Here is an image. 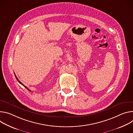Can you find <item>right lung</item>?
<instances>
[{"mask_svg": "<svg viewBox=\"0 0 133 133\" xmlns=\"http://www.w3.org/2000/svg\"><path fill=\"white\" fill-rule=\"evenodd\" d=\"M15 77H16V79H17V81H18V82H19V83H21V84H22V85H23V86H24V87H25V88H26V89H28V90H29V89H28V88H27V87H26V86H25V85H24V84H23V83H22V82H21V81H19V80H18V78H17V77H16V75H15ZM29 91H31V90H29Z\"/></svg>", "mask_w": 133, "mask_h": 133, "instance_id": "obj_1", "label": "right lung"}]
</instances>
